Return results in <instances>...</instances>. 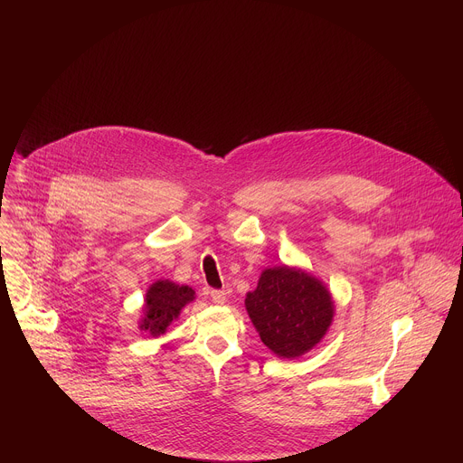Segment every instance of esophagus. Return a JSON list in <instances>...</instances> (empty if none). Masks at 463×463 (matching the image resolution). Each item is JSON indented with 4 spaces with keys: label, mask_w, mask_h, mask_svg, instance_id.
Returning <instances> with one entry per match:
<instances>
[{
    "label": "esophagus",
    "mask_w": 463,
    "mask_h": 463,
    "mask_svg": "<svg viewBox=\"0 0 463 463\" xmlns=\"http://www.w3.org/2000/svg\"><path fill=\"white\" fill-rule=\"evenodd\" d=\"M211 298H213V302L218 304V306L225 304V300H227L225 293H223V291H218V289H213V291H211Z\"/></svg>",
    "instance_id": "1"
}]
</instances>
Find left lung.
Instances as JSON below:
<instances>
[{
    "mask_svg": "<svg viewBox=\"0 0 463 463\" xmlns=\"http://www.w3.org/2000/svg\"><path fill=\"white\" fill-rule=\"evenodd\" d=\"M256 332L280 359L311 352L334 322L335 302L322 280L302 268L263 269L254 291L245 297Z\"/></svg>",
    "mask_w": 463,
    "mask_h": 463,
    "instance_id": "obj_1",
    "label": "left lung"
}]
</instances>
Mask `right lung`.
Masks as SVG:
<instances>
[{
    "mask_svg": "<svg viewBox=\"0 0 463 463\" xmlns=\"http://www.w3.org/2000/svg\"><path fill=\"white\" fill-rule=\"evenodd\" d=\"M195 300V291L172 280H156L145 295L139 329L152 337L166 334L168 326L181 315V309Z\"/></svg>",
    "mask_w": 463,
    "mask_h": 463,
    "instance_id": "1",
    "label": "right lung"
}]
</instances>
